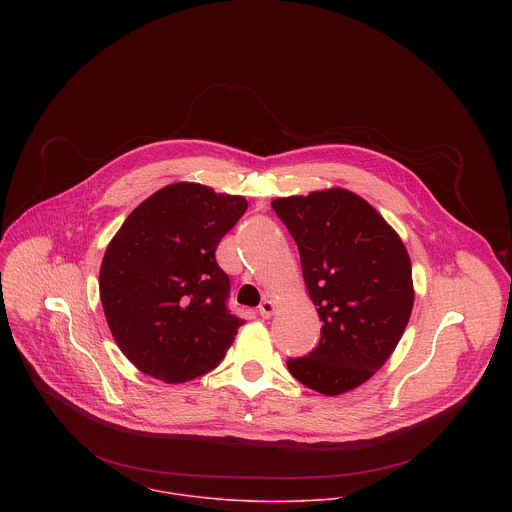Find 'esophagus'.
<instances>
[{"label": "esophagus", "instance_id": "esophagus-1", "mask_svg": "<svg viewBox=\"0 0 512 512\" xmlns=\"http://www.w3.org/2000/svg\"><path fill=\"white\" fill-rule=\"evenodd\" d=\"M258 311L264 319H270L274 313H276V303L272 299H264L260 305H258Z\"/></svg>", "mask_w": 512, "mask_h": 512}]
</instances>
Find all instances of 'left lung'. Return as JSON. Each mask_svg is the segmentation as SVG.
Here are the masks:
<instances>
[{
  "label": "left lung",
  "mask_w": 512,
  "mask_h": 512,
  "mask_svg": "<svg viewBox=\"0 0 512 512\" xmlns=\"http://www.w3.org/2000/svg\"><path fill=\"white\" fill-rule=\"evenodd\" d=\"M299 248L319 345L288 370L325 396L366 382L394 353L414 307L412 262L398 232L353 191L331 187L272 201Z\"/></svg>",
  "instance_id": "left-lung-1"
}]
</instances>
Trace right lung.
<instances>
[{"mask_svg":"<svg viewBox=\"0 0 512 512\" xmlns=\"http://www.w3.org/2000/svg\"><path fill=\"white\" fill-rule=\"evenodd\" d=\"M246 209L240 195L181 181L147 197L110 240L98 278L104 315L144 374L181 384L224 359L244 321L226 307L215 252Z\"/></svg>","mask_w":512,"mask_h":512,"instance_id":"obj_1","label":"right lung"}]
</instances>
